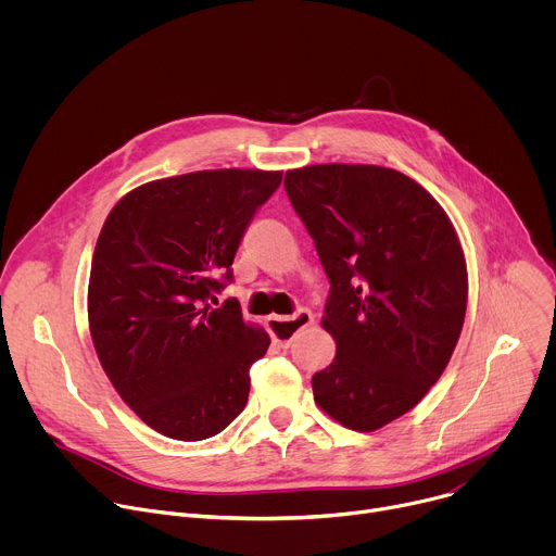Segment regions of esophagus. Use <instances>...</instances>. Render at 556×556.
<instances>
[{
    "instance_id": "obj_1",
    "label": "esophagus",
    "mask_w": 556,
    "mask_h": 556,
    "mask_svg": "<svg viewBox=\"0 0 556 556\" xmlns=\"http://www.w3.org/2000/svg\"><path fill=\"white\" fill-rule=\"evenodd\" d=\"M266 324L275 343L279 348H288L301 330L314 324V316L309 309H299L292 316H268Z\"/></svg>"
}]
</instances>
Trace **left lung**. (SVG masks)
I'll use <instances>...</instances> for the list:
<instances>
[{
  "mask_svg": "<svg viewBox=\"0 0 556 556\" xmlns=\"http://www.w3.org/2000/svg\"><path fill=\"white\" fill-rule=\"evenodd\" d=\"M286 193L330 279L324 328L337 356L312 376L314 403L369 433L414 409L457 345L468 275L438 200L376 165L286 172Z\"/></svg>",
  "mask_w": 556,
  "mask_h": 556,
  "instance_id": "left-lung-1",
  "label": "left lung"
}]
</instances>
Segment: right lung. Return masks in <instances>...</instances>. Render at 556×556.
<instances>
[{
    "label": "right lung",
    "instance_id": "add662e5",
    "mask_svg": "<svg viewBox=\"0 0 556 556\" xmlns=\"http://www.w3.org/2000/svg\"><path fill=\"white\" fill-rule=\"evenodd\" d=\"M281 172L208 169L136 187L110 211L92 257L97 356L153 431L195 442L247 407L251 365L270 345L242 307L206 299L232 279L244 230Z\"/></svg>",
    "mask_w": 556,
    "mask_h": 556
}]
</instances>
